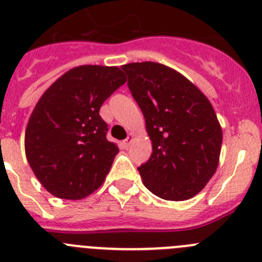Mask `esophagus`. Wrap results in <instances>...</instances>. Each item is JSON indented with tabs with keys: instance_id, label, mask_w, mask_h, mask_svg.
Wrapping results in <instances>:
<instances>
[{
	"instance_id": "esophagus-1",
	"label": "esophagus",
	"mask_w": 262,
	"mask_h": 262,
	"mask_svg": "<svg viewBox=\"0 0 262 262\" xmlns=\"http://www.w3.org/2000/svg\"><path fill=\"white\" fill-rule=\"evenodd\" d=\"M133 138H134V134H133V133H129L128 138H126L125 141L123 142V147H124V148H128L129 144H130V142L133 141Z\"/></svg>"
}]
</instances>
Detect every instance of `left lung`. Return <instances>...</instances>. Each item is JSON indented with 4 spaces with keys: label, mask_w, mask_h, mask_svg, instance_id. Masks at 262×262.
Wrapping results in <instances>:
<instances>
[{
    "label": "left lung",
    "mask_w": 262,
    "mask_h": 262,
    "mask_svg": "<svg viewBox=\"0 0 262 262\" xmlns=\"http://www.w3.org/2000/svg\"><path fill=\"white\" fill-rule=\"evenodd\" d=\"M121 69L143 113L152 154L138 167L143 184L160 199L185 201L215 174L223 130L209 98L177 70L152 61Z\"/></svg>",
    "instance_id": "8db88e82"
}]
</instances>
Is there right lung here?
Segmentation results:
<instances>
[{
	"instance_id": "obj_1",
	"label": "right lung",
	"mask_w": 262,
	"mask_h": 262,
	"mask_svg": "<svg viewBox=\"0 0 262 262\" xmlns=\"http://www.w3.org/2000/svg\"><path fill=\"white\" fill-rule=\"evenodd\" d=\"M125 82L118 67L82 65L61 75L39 98L25 129V155L52 195L82 200L105 182L119 148L106 139L100 108Z\"/></svg>"
}]
</instances>
